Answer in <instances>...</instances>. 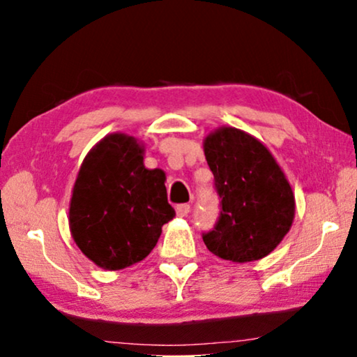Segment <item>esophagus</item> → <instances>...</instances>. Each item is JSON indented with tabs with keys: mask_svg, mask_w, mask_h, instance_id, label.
<instances>
[{
	"mask_svg": "<svg viewBox=\"0 0 357 357\" xmlns=\"http://www.w3.org/2000/svg\"><path fill=\"white\" fill-rule=\"evenodd\" d=\"M175 209H177V214H178L180 218H185V216H187V214L190 213V204H187V203L178 204V206L175 208Z\"/></svg>",
	"mask_w": 357,
	"mask_h": 357,
	"instance_id": "34e87169",
	"label": "esophagus"
}]
</instances>
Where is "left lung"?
Returning a JSON list of instances; mask_svg holds the SVG:
<instances>
[{"mask_svg": "<svg viewBox=\"0 0 357 357\" xmlns=\"http://www.w3.org/2000/svg\"><path fill=\"white\" fill-rule=\"evenodd\" d=\"M203 148L221 198L216 226L203 232L204 245L222 260H260L294 221V193L284 172L265 144L232 126L208 135Z\"/></svg>", "mask_w": 357, "mask_h": 357, "instance_id": "left-lung-1", "label": "left lung"}]
</instances>
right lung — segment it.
<instances>
[{
  "label": "right lung",
  "instance_id": "1",
  "mask_svg": "<svg viewBox=\"0 0 357 357\" xmlns=\"http://www.w3.org/2000/svg\"><path fill=\"white\" fill-rule=\"evenodd\" d=\"M133 136L112 133L82 160L70 203V231L84 255L104 270L144 260L174 219L165 174L146 169Z\"/></svg>",
  "mask_w": 357,
  "mask_h": 357
}]
</instances>
